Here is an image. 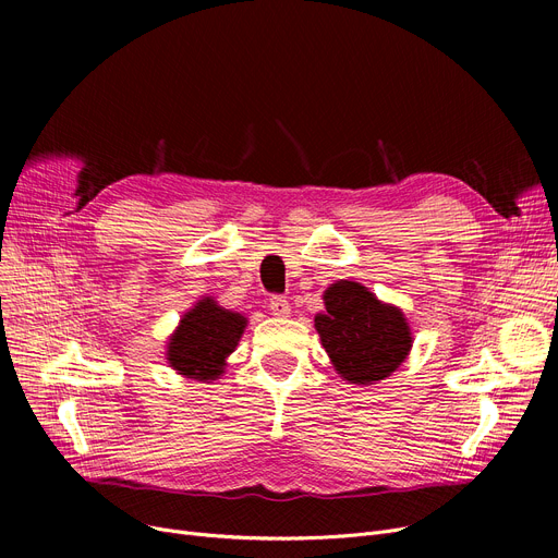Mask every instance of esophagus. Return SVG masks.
I'll list each match as a JSON object with an SVG mask.
<instances>
[{
    "mask_svg": "<svg viewBox=\"0 0 558 558\" xmlns=\"http://www.w3.org/2000/svg\"><path fill=\"white\" fill-rule=\"evenodd\" d=\"M269 310L274 316H287L289 314V301L284 296H271L269 299Z\"/></svg>",
    "mask_w": 558,
    "mask_h": 558,
    "instance_id": "1",
    "label": "esophagus"
}]
</instances>
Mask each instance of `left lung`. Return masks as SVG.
<instances>
[{"instance_id":"8db88e82","label":"left lung","mask_w":558,"mask_h":558,"mask_svg":"<svg viewBox=\"0 0 558 558\" xmlns=\"http://www.w3.org/2000/svg\"><path fill=\"white\" fill-rule=\"evenodd\" d=\"M326 312L314 328L335 371L350 385H375L389 377L412 350V330L404 314L377 301L353 280H337L324 291Z\"/></svg>"}]
</instances>
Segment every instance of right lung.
<instances>
[{"instance_id": "right-lung-1", "label": "right lung", "mask_w": 558, "mask_h": 558, "mask_svg": "<svg viewBox=\"0 0 558 558\" xmlns=\"http://www.w3.org/2000/svg\"><path fill=\"white\" fill-rule=\"evenodd\" d=\"M244 328L246 318L240 312H230L213 296H205L183 314L179 328L169 337L167 362L173 371L198 383L217 379Z\"/></svg>"}]
</instances>
